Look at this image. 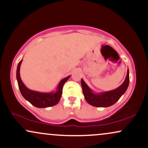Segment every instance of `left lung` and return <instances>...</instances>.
<instances>
[{"instance_id":"obj_1","label":"left lung","mask_w":148,"mask_h":148,"mask_svg":"<svg viewBox=\"0 0 148 148\" xmlns=\"http://www.w3.org/2000/svg\"><path fill=\"white\" fill-rule=\"evenodd\" d=\"M129 84H130L129 69H127L125 81L121 86L113 90L103 92H94L92 90H91V88L85 83L83 79H81V86H82L85 99L89 104L95 107H108L114 104L126 92Z\"/></svg>"}]
</instances>
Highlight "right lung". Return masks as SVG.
Segmentation results:
<instances>
[{"label":"right lung","mask_w":148,"mask_h":148,"mask_svg":"<svg viewBox=\"0 0 148 148\" xmlns=\"http://www.w3.org/2000/svg\"><path fill=\"white\" fill-rule=\"evenodd\" d=\"M22 60L18 62L16 69V80L22 96L34 106L37 108H47L57 104L60 101L62 95V87L64 83L69 79L70 76H67L61 80L59 84L58 85L56 92H40L32 90L25 86L20 76V67H21Z\"/></svg>","instance_id":"1"}]
</instances>
